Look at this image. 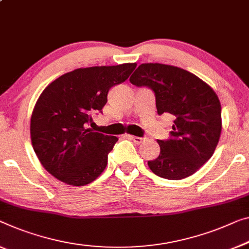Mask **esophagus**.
I'll list each match as a JSON object with an SVG mask.
<instances>
[{"label": "esophagus", "instance_id": "obj_1", "mask_svg": "<svg viewBox=\"0 0 249 249\" xmlns=\"http://www.w3.org/2000/svg\"><path fill=\"white\" fill-rule=\"evenodd\" d=\"M129 138L131 140H133L135 141V142L137 143V144H140V143H142L144 140H146V138L144 137H136V136H129Z\"/></svg>", "mask_w": 249, "mask_h": 249}]
</instances>
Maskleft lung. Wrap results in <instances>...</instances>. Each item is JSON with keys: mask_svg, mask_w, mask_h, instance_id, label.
Wrapping results in <instances>:
<instances>
[{"mask_svg": "<svg viewBox=\"0 0 249 249\" xmlns=\"http://www.w3.org/2000/svg\"><path fill=\"white\" fill-rule=\"evenodd\" d=\"M130 82L154 91L158 114L175 117L170 138L158 140L160 154L148 161L150 170L169 180L196 173L219 141L221 107L215 91L197 75L161 63L140 64Z\"/></svg>", "mask_w": 249, "mask_h": 249, "instance_id": "obj_1", "label": "left lung"}]
</instances>
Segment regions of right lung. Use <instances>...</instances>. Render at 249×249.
<instances>
[{"label": "right lung", "mask_w": 249, "mask_h": 249, "mask_svg": "<svg viewBox=\"0 0 249 249\" xmlns=\"http://www.w3.org/2000/svg\"><path fill=\"white\" fill-rule=\"evenodd\" d=\"M136 63L80 68L45 88L34 106L30 132L34 152L53 177L71 186L95 180L108 163L117 137L88 128L108 101L113 86L129 78Z\"/></svg>", "instance_id": "1"}]
</instances>
